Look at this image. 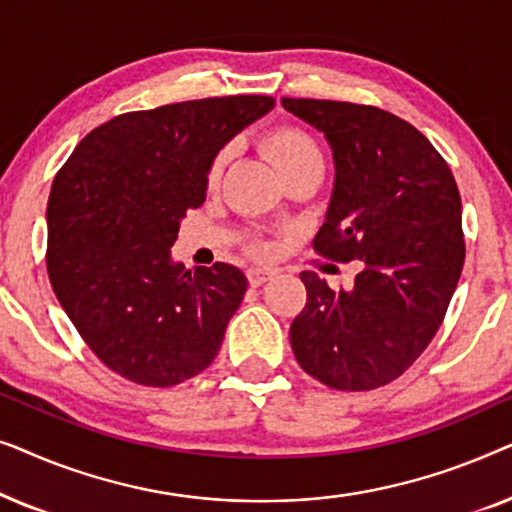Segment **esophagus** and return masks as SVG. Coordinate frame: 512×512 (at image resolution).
I'll list each match as a JSON object with an SVG mask.
<instances>
[{"label":"esophagus","mask_w":512,"mask_h":512,"mask_svg":"<svg viewBox=\"0 0 512 512\" xmlns=\"http://www.w3.org/2000/svg\"><path fill=\"white\" fill-rule=\"evenodd\" d=\"M249 284L251 286H261V284H265L268 282V279L275 275V270H270V268H249Z\"/></svg>","instance_id":"1"}]
</instances>
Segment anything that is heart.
<instances>
[{"mask_svg":"<svg viewBox=\"0 0 512 512\" xmlns=\"http://www.w3.org/2000/svg\"><path fill=\"white\" fill-rule=\"evenodd\" d=\"M263 149L268 156L275 160L279 172L291 174L296 170H303V167L310 165H324V153H321V146L317 139H314L312 132L305 128H298V125H282V128L270 130L268 135L263 137ZM228 163V151L221 149L212 158V163L207 167V184L214 186L216 181L221 179L223 170H226ZM258 251H268L265 244H258Z\"/></svg>","mask_w":512,"mask_h":512,"instance_id":"obj_1","label":"heart"}]
</instances>
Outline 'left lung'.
<instances>
[{
	"instance_id": "left-lung-1",
	"label": "left lung",
	"mask_w": 512,
	"mask_h": 512,
	"mask_svg": "<svg viewBox=\"0 0 512 512\" xmlns=\"http://www.w3.org/2000/svg\"><path fill=\"white\" fill-rule=\"evenodd\" d=\"M333 146L335 188L312 247L361 261L352 289L303 272L307 303L291 347L307 375L338 391L401 377L443 324L466 258L461 195L429 139L370 104L282 97Z\"/></svg>"
}]
</instances>
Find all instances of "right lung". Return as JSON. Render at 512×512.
<instances>
[{"label": "right lung", "instance_id": "obj_1", "mask_svg": "<svg viewBox=\"0 0 512 512\" xmlns=\"http://www.w3.org/2000/svg\"><path fill=\"white\" fill-rule=\"evenodd\" d=\"M268 95L128 111L97 125L55 174L46 270L62 310L109 370L174 387L219 354L247 277L230 263L170 261L179 221L205 200L207 167Z\"/></svg>", "mask_w": 512, "mask_h": 512}]
</instances>
